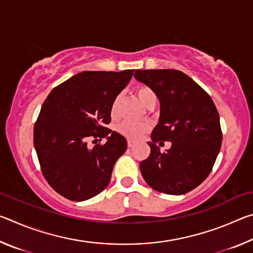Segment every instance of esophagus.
Returning a JSON list of instances; mask_svg holds the SVG:
<instances>
[{
	"instance_id": "esophagus-1",
	"label": "esophagus",
	"mask_w": 253,
	"mask_h": 253,
	"mask_svg": "<svg viewBox=\"0 0 253 253\" xmlns=\"http://www.w3.org/2000/svg\"><path fill=\"white\" fill-rule=\"evenodd\" d=\"M127 145H128V147H129V148H131L132 146H134V142H132V140H130V139H128V142H127Z\"/></svg>"
}]
</instances>
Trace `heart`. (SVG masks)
Instances as JSON below:
<instances>
[{
    "mask_svg": "<svg viewBox=\"0 0 253 253\" xmlns=\"http://www.w3.org/2000/svg\"><path fill=\"white\" fill-rule=\"evenodd\" d=\"M136 95L142 102L144 107L155 106L157 104V95L148 85H138L136 88ZM122 95H117L111 101L110 114L113 117H116L119 111V105H121ZM148 130V126L144 123H137L131 121H124L117 125V131L123 136L127 137L128 139H138L145 132Z\"/></svg>",
    "mask_w": 253,
    "mask_h": 253,
    "instance_id": "obj_1",
    "label": "heart"
}]
</instances>
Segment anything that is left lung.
Segmentation results:
<instances>
[{
	"label": "left lung",
	"instance_id": "obj_1",
	"mask_svg": "<svg viewBox=\"0 0 253 253\" xmlns=\"http://www.w3.org/2000/svg\"><path fill=\"white\" fill-rule=\"evenodd\" d=\"M135 78L151 87L161 101V116L152 132L151 154L140 162L145 181L160 193L179 195L209 176L220 152V116L212 98L182 71L136 70ZM170 141L161 152L156 142Z\"/></svg>",
	"mask_w": 253,
	"mask_h": 253
}]
</instances>
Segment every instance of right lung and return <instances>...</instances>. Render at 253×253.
<instances>
[{
  "label": "right lung",
  "instance_id": "add662e5",
  "mask_svg": "<svg viewBox=\"0 0 253 253\" xmlns=\"http://www.w3.org/2000/svg\"><path fill=\"white\" fill-rule=\"evenodd\" d=\"M134 70L83 71L54 87L41 107L33 142L41 172L63 198L84 201L108 185L114 165L127 149L124 136L106 125L111 101ZM107 137L92 149L87 140Z\"/></svg>",
  "mask_w": 253,
  "mask_h": 253
}]
</instances>
